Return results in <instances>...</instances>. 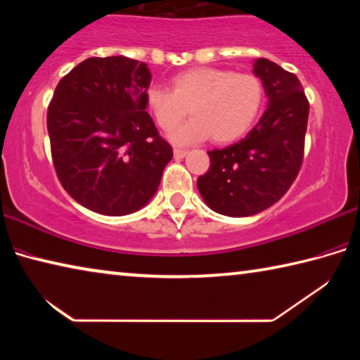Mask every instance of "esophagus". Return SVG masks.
Listing matches in <instances>:
<instances>
[{"label":"esophagus","mask_w":360,"mask_h":360,"mask_svg":"<svg viewBox=\"0 0 360 360\" xmlns=\"http://www.w3.org/2000/svg\"><path fill=\"white\" fill-rule=\"evenodd\" d=\"M173 152H174V157L176 158H184L187 155V150L186 149H181V148H174Z\"/></svg>","instance_id":"esophagus-1"}]
</instances>
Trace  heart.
I'll use <instances>...</instances> for the list:
<instances>
[{
	"mask_svg": "<svg viewBox=\"0 0 360 360\" xmlns=\"http://www.w3.org/2000/svg\"><path fill=\"white\" fill-rule=\"evenodd\" d=\"M265 89L252 72L200 66L178 72L172 90L150 85L144 108L162 130H172L188 112L194 117L169 138L187 144L208 138L225 144L246 135L264 108Z\"/></svg>",
	"mask_w": 360,
	"mask_h": 360,
	"instance_id": "1",
	"label": "heart"
}]
</instances>
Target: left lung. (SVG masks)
<instances>
[{
    "label": "left lung",
    "mask_w": 360,
    "mask_h": 360,
    "mask_svg": "<svg viewBox=\"0 0 360 360\" xmlns=\"http://www.w3.org/2000/svg\"><path fill=\"white\" fill-rule=\"evenodd\" d=\"M254 75L264 82L268 108L241 141L208 150L210 169L197 181L206 205L231 217L275 205L303 162L309 103L300 81L266 58L255 60Z\"/></svg>",
    "instance_id": "obj_1"
}]
</instances>
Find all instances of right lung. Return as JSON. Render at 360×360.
Instances as JSON below:
<instances>
[{
	"instance_id": "right-lung-1",
	"label": "right lung",
	"mask_w": 360,
	"mask_h": 360,
	"mask_svg": "<svg viewBox=\"0 0 360 360\" xmlns=\"http://www.w3.org/2000/svg\"><path fill=\"white\" fill-rule=\"evenodd\" d=\"M148 65L124 56L92 57L60 79L47 108L60 184L77 203L125 216L154 197L173 149L146 112Z\"/></svg>"
}]
</instances>
